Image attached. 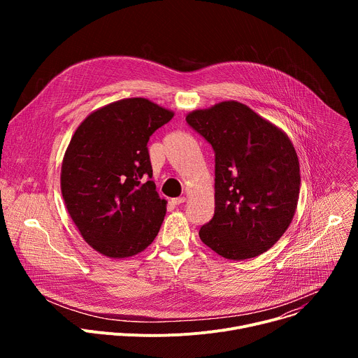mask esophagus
<instances>
[{"label":"esophagus","mask_w":358,"mask_h":358,"mask_svg":"<svg viewBox=\"0 0 358 358\" xmlns=\"http://www.w3.org/2000/svg\"><path fill=\"white\" fill-rule=\"evenodd\" d=\"M171 202L174 203V206H180V203L185 202V196H178V198H173Z\"/></svg>","instance_id":"obj_1"}]
</instances>
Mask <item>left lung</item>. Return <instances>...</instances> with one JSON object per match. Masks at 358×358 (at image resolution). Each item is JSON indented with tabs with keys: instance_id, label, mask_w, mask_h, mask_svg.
<instances>
[{
	"instance_id": "left-lung-1",
	"label": "left lung",
	"mask_w": 358,
	"mask_h": 358,
	"mask_svg": "<svg viewBox=\"0 0 358 358\" xmlns=\"http://www.w3.org/2000/svg\"><path fill=\"white\" fill-rule=\"evenodd\" d=\"M187 123L215 151V214L199 238L225 259L271 249L294 217L300 167L289 136L236 100L192 110Z\"/></svg>"
}]
</instances>
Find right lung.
<instances>
[{"mask_svg": "<svg viewBox=\"0 0 358 358\" xmlns=\"http://www.w3.org/2000/svg\"><path fill=\"white\" fill-rule=\"evenodd\" d=\"M174 117L144 97L122 99L93 110L75 130L61 169L65 207L85 242L112 259L143 252L167 211L152 170L150 136Z\"/></svg>", "mask_w": 358, "mask_h": 358, "instance_id": "obj_1", "label": "right lung"}]
</instances>
